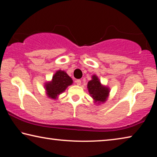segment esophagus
I'll return each mask as SVG.
<instances>
[{"label": "esophagus", "mask_w": 157, "mask_h": 157, "mask_svg": "<svg viewBox=\"0 0 157 157\" xmlns=\"http://www.w3.org/2000/svg\"><path fill=\"white\" fill-rule=\"evenodd\" d=\"M75 83L77 84V85L79 86L81 85V80L80 79H77V80H75Z\"/></svg>", "instance_id": "obj_1"}]
</instances>
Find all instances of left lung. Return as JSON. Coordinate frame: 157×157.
I'll use <instances>...</instances> for the list:
<instances>
[{"label":"left lung","mask_w":157,"mask_h":157,"mask_svg":"<svg viewBox=\"0 0 157 157\" xmlns=\"http://www.w3.org/2000/svg\"><path fill=\"white\" fill-rule=\"evenodd\" d=\"M87 90L90 97L94 100V103L97 105L104 104L108 99L110 88L107 86L103 85L96 75H92V79L88 82Z\"/></svg>","instance_id":"obj_1"}]
</instances>
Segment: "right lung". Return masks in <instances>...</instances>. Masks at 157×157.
Masks as SVG:
<instances>
[{
	"instance_id": "1",
	"label": "right lung",
	"mask_w": 157,
	"mask_h": 157,
	"mask_svg": "<svg viewBox=\"0 0 157 157\" xmlns=\"http://www.w3.org/2000/svg\"><path fill=\"white\" fill-rule=\"evenodd\" d=\"M73 81L66 72L61 70L55 72L51 81L44 83L46 94L51 99H57L60 94L64 92L67 87L72 85Z\"/></svg>"
}]
</instances>
